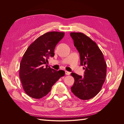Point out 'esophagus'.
I'll list each match as a JSON object with an SVG mask.
<instances>
[{
  "label": "esophagus",
  "mask_w": 124,
  "mask_h": 124,
  "mask_svg": "<svg viewBox=\"0 0 124 124\" xmlns=\"http://www.w3.org/2000/svg\"><path fill=\"white\" fill-rule=\"evenodd\" d=\"M65 74H66V75H67V76H68V75H70V72H69V71H65Z\"/></svg>",
  "instance_id": "esophagus-1"
}]
</instances>
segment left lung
Masks as SVG:
<instances>
[{"instance_id":"left-lung-1","label":"left lung","mask_w":124,"mask_h":124,"mask_svg":"<svg viewBox=\"0 0 124 124\" xmlns=\"http://www.w3.org/2000/svg\"><path fill=\"white\" fill-rule=\"evenodd\" d=\"M74 46L80 53L81 65L85 70L82 77L72 73L74 78L71 92L78 98L88 100L96 96L100 91L105 81L107 64L102 52L97 44L82 32H71Z\"/></svg>"}]
</instances>
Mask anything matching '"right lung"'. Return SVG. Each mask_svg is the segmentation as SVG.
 <instances>
[{
	"label": "right lung",
	"instance_id": "right-lung-1",
	"mask_svg": "<svg viewBox=\"0 0 124 124\" xmlns=\"http://www.w3.org/2000/svg\"><path fill=\"white\" fill-rule=\"evenodd\" d=\"M64 35L63 32H46L38 37L25 52L19 76L25 92L31 97L38 99L46 96L60 78L65 76L64 71L44 66L48 59L54 56L55 46Z\"/></svg>",
	"mask_w": 124,
	"mask_h": 124
}]
</instances>
